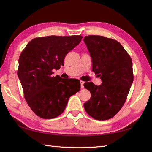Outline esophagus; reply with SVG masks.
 Listing matches in <instances>:
<instances>
[{
  "mask_svg": "<svg viewBox=\"0 0 152 152\" xmlns=\"http://www.w3.org/2000/svg\"><path fill=\"white\" fill-rule=\"evenodd\" d=\"M83 83H84V82H83V81H80V86H81V88L82 89H83V88H84V87H83Z\"/></svg>",
  "mask_w": 152,
  "mask_h": 152,
  "instance_id": "34e87169",
  "label": "esophagus"
}]
</instances>
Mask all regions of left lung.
Segmentation results:
<instances>
[{"mask_svg": "<svg viewBox=\"0 0 152 152\" xmlns=\"http://www.w3.org/2000/svg\"><path fill=\"white\" fill-rule=\"evenodd\" d=\"M92 59V70L102 80L101 85L85 83L91 98L85 110L97 120H107L120 110L127 99L134 75L129 55L117 40L98 35L83 39Z\"/></svg>", "mask_w": 152, "mask_h": 152, "instance_id": "obj_1", "label": "left lung"}]
</instances>
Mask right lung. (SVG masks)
<instances>
[{"mask_svg":"<svg viewBox=\"0 0 152 152\" xmlns=\"http://www.w3.org/2000/svg\"><path fill=\"white\" fill-rule=\"evenodd\" d=\"M82 38L80 35L34 38L22 51L18 76L25 99L38 117L52 119L59 116L70 96L80 91V80L52 76V70L60 69L66 54Z\"/></svg>","mask_w":152,"mask_h":152,"instance_id":"right-lung-1","label":"right lung"}]
</instances>
